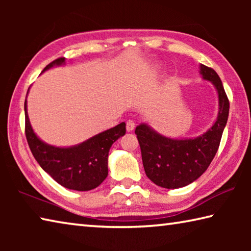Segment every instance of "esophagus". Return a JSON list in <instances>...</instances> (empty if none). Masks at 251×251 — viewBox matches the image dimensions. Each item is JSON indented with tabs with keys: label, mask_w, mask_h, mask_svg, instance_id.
Wrapping results in <instances>:
<instances>
[{
	"label": "esophagus",
	"mask_w": 251,
	"mask_h": 251,
	"mask_svg": "<svg viewBox=\"0 0 251 251\" xmlns=\"http://www.w3.org/2000/svg\"><path fill=\"white\" fill-rule=\"evenodd\" d=\"M134 128H135V122L131 121V120L127 121L126 122V129H127V131L134 130Z\"/></svg>",
	"instance_id": "34e87169"
}]
</instances>
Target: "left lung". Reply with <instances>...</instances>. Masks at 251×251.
Instances as JSON below:
<instances>
[{"instance_id":"8db88e82","label":"left lung","mask_w":251,"mask_h":251,"mask_svg":"<svg viewBox=\"0 0 251 251\" xmlns=\"http://www.w3.org/2000/svg\"><path fill=\"white\" fill-rule=\"evenodd\" d=\"M199 73L209 80L218 93L217 120L209 129L194 138H169L147 124L136 127L144 169L157 186L176 189L192 184L209 166L218 151L229 115V100L216 72L201 64Z\"/></svg>"}]
</instances>
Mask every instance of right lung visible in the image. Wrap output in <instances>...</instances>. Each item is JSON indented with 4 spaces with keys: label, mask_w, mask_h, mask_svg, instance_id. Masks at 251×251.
I'll return each mask as SVG.
<instances>
[{
    "label": "right lung",
    "mask_w": 251,
    "mask_h": 251,
    "mask_svg": "<svg viewBox=\"0 0 251 251\" xmlns=\"http://www.w3.org/2000/svg\"><path fill=\"white\" fill-rule=\"evenodd\" d=\"M63 64H65V58L59 57L50 63L43 72ZM24 110L25 135L29 150L43 171L55 181L65 188L78 192L94 189L104 181L108 175V151L113 144L125 135V123L101 131L78 145L56 147L41 141L34 133L27 115L26 100Z\"/></svg>",
    "instance_id": "add662e5"
}]
</instances>
